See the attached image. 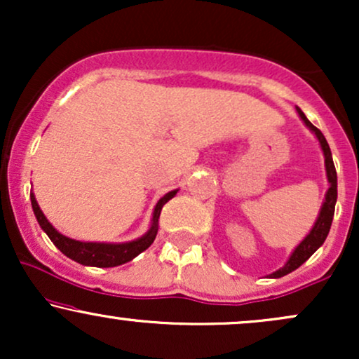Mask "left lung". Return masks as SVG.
<instances>
[{"mask_svg":"<svg viewBox=\"0 0 359 359\" xmlns=\"http://www.w3.org/2000/svg\"><path fill=\"white\" fill-rule=\"evenodd\" d=\"M295 109H297L299 118L302 119L304 125H306L309 130L316 135V138L319 140L320 150H323V154H324V167H325V177H327V182H329V189H327V192H325L324 203H323V205H320L319 216H317L312 229L309 231L307 236L304 238V240L300 241L297 246H295V250L292 251V255L288 257L285 265H283L282 269H278L277 271H273V273L269 275L270 278H280V277H283V275L290 273V271L297 270L304 262H307V259L316 253L317 248H320V246H323V243L325 241V238H327V234H329V229H331V222H332V216H334V208H336V201H337V175H336L334 162H332L331 148H329L324 135L320 133V130H317V128L312 125L311 121H309V119L306 118V114L302 113V109L297 108V106H295Z\"/></svg>","mask_w":359,"mask_h":359,"instance_id":"1","label":"left lung"}]
</instances>
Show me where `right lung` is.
<instances>
[{"mask_svg": "<svg viewBox=\"0 0 359 359\" xmlns=\"http://www.w3.org/2000/svg\"><path fill=\"white\" fill-rule=\"evenodd\" d=\"M179 192V189L175 191L167 192L165 196L160 197L158 203L155 204L154 214H151V224L148 228V231L143 236L137 238L133 241L126 243H93V241H77L72 238L64 236V234L57 231L55 228L48 222L45 214L40 209L39 203L35 199V194L30 192V201L32 208H34L35 217L39 221L40 228L47 233V236L50 238L53 245L59 248L65 257H69L74 262L81 263L86 266H97V269H111V266L123 265V263L131 262L135 257H138L142 251H145L151 243L155 241L156 233H158V217L162 212V208L165 205L172 197H175V194Z\"/></svg>", "mask_w": 359, "mask_h": 359, "instance_id": "obj_1", "label": "right lung"}]
</instances>
